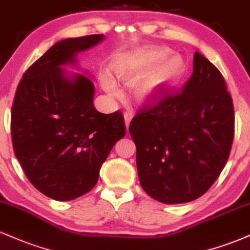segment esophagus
Returning <instances> with one entry per match:
<instances>
[{"mask_svg":"<svg viewBox=\"0 0 250 250\" xmlns=\"http://www.w3.org/2000/svg\"><path fill=\"white\" fill-rule=\"evenodd\" d=\"M132 118H133V113H132V112H125L124 113V120H125L126 128H127L128 125H130Z\"/></svg>","mask_w":250,"mask_h":250,"instance_id":"34e87169","label":"esophagus"}]
</instances>
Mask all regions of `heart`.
I'll return each instance as SVG.
<instances>
[{
  "label": "heart",
  "mask_w": 250,
  "mask_h": 250,
  "mask_svg": "<svg viewBox=\"0 0 250 250\" xmlns=\"http://www.w3.org/2000/svg\"><path fill=\"white\" fill-rule=\"evenodd\" d=\"M165 55L163 49H138L117 56L112 69L122 83H135L133 96L138 102L151 103L160 98L185 72V62L180 56L172 55L163 59ZM101 85L110 96H119L116 81L107 72L102 75Z\"/></svg>",
  "instance_id": "heart-1"
}]
</instances>
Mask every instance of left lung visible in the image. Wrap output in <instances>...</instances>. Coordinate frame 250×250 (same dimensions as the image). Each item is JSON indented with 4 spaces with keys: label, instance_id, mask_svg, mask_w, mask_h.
I'll use <instances>...</instances> for the list:
<instances>
[{
    "label": "left lung",
    "instance_id": "8db88e82",
    "mask_svg": "<svg viewBox=\"0 0 250 250\" xmlns=\"http://www.w3.org/2000/svg\"><path fill=\"white\" fill-rule=\"evenodd\" d=\"M143 189L167 205L185 204L209 189L229 157L234 107L220 71L199 52L178 95L132 119Z\"/></svg>",
    "mask_w": 250,
    "mask_h": 250
}]
</instances>
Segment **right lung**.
Wrapping results in <instances>:
<instances>
[{"label": "right lung", "mask_w": 250, "mask_h": 250, "mask_svg": "<svg viewBox=\"0 0 250 250\" xmlns=\"http://www.w3.org/2000/svg\"><path fill=\"white\" fill-rule=\"evenodd\" d=\"M104 35L66 38L26 70L11 108L14 152L29 181L44 195L70 201L86 194L114 144L125 137L123 114H104L93 105L91 73L77 55L104 41Z\"/></svg>", "instance_id": "obj_1"}]
</instances>
